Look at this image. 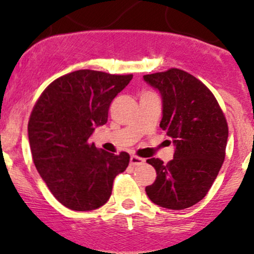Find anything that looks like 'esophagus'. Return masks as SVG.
I'll list each match as a JSON object with an SVG mask.
<instances>
[{
  "label": "esophagus",
  "instance_id": "obj_1",
  "mask_svg": "<svg viewBox=\"0 0 254 254\" xmlns=\"http://www.w3.org/2000/svg\"><path fill=\"white\" fill-rule=\"evenodd\" d=\"M143 164H144V159H142V157H138L136 155L130 156V165L131 166H141Z\"/></svg>",
  "mask_w": 254,
  "mask_h": 254
}]
</instances>
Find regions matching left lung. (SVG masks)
Instances as JSON below:
<instances>
[{
	"label": "left lung",
	"instance_id": "8db88e82",
	"mask_svg": "<svg viewBox=\"0 0 254 254\" xmlns=\"http://www.w3.org/2000/svg\"><path fill=\"white\" fill-rule=\"evenodd\" d=\"M162 99L160 127L173 141V160L167 165L147 162L156 179L145 188L156 205L183 210L202 200L216 179L226 155L228 125L220 105L205 84L189 72L172 68L144 75Z\"/></svg>",
	"mask_w": 254,
	"mask_h": 254
}]
</instances>
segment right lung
Masks as SVG:
<instances>
[{
	"label": "right lung",
	"mask_w": 254,
	"mask_h": 254,
	"mask_svg": "<svg viewBox=\"0 0 254 254\" xmlns=\"http://www.w3.org/2000/svg\"><path fill=\"white\" fill-rule=\"evenodd\" d=\"M132 75L77 70L46 87L28 122V139L38 173L55 198L75 211L103 206L113 180L127 170L130 155L98 149L88 142L106 124L112 100Z\"/></svg>",
	"instance_id": "1"
}]
</instances>
